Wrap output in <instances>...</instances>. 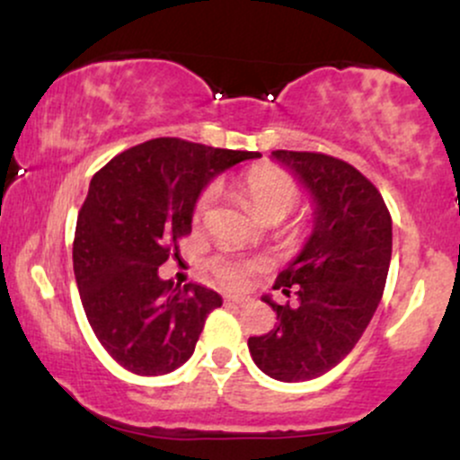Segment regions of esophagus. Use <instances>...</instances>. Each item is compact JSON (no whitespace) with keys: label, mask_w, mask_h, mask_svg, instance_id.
<instances>
[{"label":"esophagus","mask_w":460,"mask_h":460,"mask_svg":"<svg viewBox=\"0 0 460 460\" xmlns=\"http://www.w3.org/2000/svg\"><path fill=\"white\" fill-rule=\"evenodd\" d=\"M225 303L226 305H237V307H244V305L248 303V298H244V296H225Z\"/></svg>","instance_id":"obj_1"}]
</instances>
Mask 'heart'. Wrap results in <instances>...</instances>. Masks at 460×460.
Returning <instances> with one entry per match:
<instances>
[{
  "label": "heart",
  "mask_w": 460,
  "mask_h": 460,
  "mask_svg": "<svg viewBox=\"0 0 460 460\" xmlns=\"http://www.w3.org/2000/svg\"><path fill=\"white\" fill-rule=\"evenodd\" d=\"M240 190L244 194L252 214L257 218L268 223V220H283L298 205L300 192L296 181L283 172L281 168L270 166V164H260L251 168L240 179ZM216 199V186H208L200 190V194L194 200L192 218L194 223L208 218ZM261 268V261L257 260H237L229 255H216L209 260V270L216 277V281L225 288H242L252 270Z\"/></svg>",
  "instance_id": "1"
}]
</instances>
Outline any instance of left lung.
I'll use <instances>...</instances> for the list:
<instances>
[{"instance_id":"1","label":"left lung","mask_w":460,"mask_h":460,"mask_svg":"<svg viewBox=\"0 0 460 460\" xmlns=\"http://www.w3.org/2000/svg\"><path fill=\"white\" fill-rule=\"evenodd\" d=\"M315 199V226L303 252L279 274L274 289L298 303L277 305L279 324L248 337L252 361L270 378H318L344 358L383 298L392 261V214L352 164L318 151H272Z\"/></svg>"}]
</instances>
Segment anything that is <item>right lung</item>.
Wrapping results in <instances>:
<instances>
[{
    "mask_svg": "<svg viewBox=\"0 0 460 460\" xmlns=\"http://www.w3.org/2000/svg\"><path fill=\"white\" fill-rule=\"evenodd\" d=\"M257 151H229L181 138H153L94 172L77 216L73 270L84 311L108 355L140 376L188 361L205 320L223 298L214 289L162 281L192 231V208L214 175Z\"/></svg>",
    "mask_w": 460,
    "mask_h": 460,
    "instance_id": "right-lung-1",
    "label": "right lung"
}]
</instances>
